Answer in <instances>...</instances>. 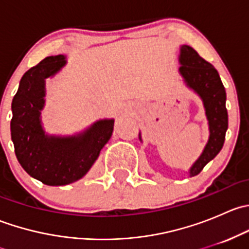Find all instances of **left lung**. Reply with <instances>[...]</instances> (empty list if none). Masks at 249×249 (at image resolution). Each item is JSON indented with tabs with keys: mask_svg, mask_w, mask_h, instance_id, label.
Here are the masks:
<instances>
[{
	"mask_svg": "<svg viewBox=\"0 0 249 249\" xmlns=\"http://www.w3.org/2000/svg\"><path fill=\"white\" fill-rule=\"evenodd\" d=\"M179 61L182 64L179 67L180 74L184 77L185 83L201 96L210 124V140L201 157L190 169V176H196L220 152L224 144L228 129L227 94L217 70L192 47L180 48Z\"/></svg>",
	"mask_w": 249,
	"mask_h": 249,
	"instance_id": "8db88e82",
	"label": "left lung"
}]
</instances>
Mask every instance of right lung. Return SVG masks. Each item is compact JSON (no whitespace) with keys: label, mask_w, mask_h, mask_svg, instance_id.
I'll list each match as a JSON object with an SVG mask.
<instances>
[{"label":"right lung","mask_w":249,"mask_h":249,"mask_svg":"<svg viewBox=\"0 0 249 249\" xmlns=\"http://www.w3.org/2000/svg\"><path fill=\"white\" fill-rule=\"evenodd\" d=\"M65 65L62 55L48 56L31 67L20 80L13 102L12 141L18 161L31 177L47 185H65L82 178L108 142L114 120H100L74 137H48L39 110L44 104V79Z\"/></svg>","instance_id":"obj_1"}]
</instances>
